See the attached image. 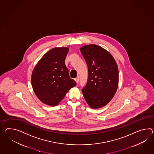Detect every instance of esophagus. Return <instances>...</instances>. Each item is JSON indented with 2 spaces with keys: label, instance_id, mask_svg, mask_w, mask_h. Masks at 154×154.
<instances>
[{
  "label": "esophagus",
  "instance_id": "esophagus-1",
  "mask_svg": "<svg viewBox=\"0 0 154 154\" xmlns=\"http://www.w3.org/2000/svg\"><path fill=\"white\" fill-rule=\"evenodd\" d=\"M75 82L77 83H79V77H76L75 79Z\"/></svg>",
  "mask_w": 154,
  "mask_h": 154
}]
</instances>
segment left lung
Returning a JSON list of instances; mask_svg holds the SVG:
<instances>
[{"instance_id": "obj_1", "label": "left lung", "mask_w": 154, "mask_h": 154, "mask_svg": "<svg viewBox=\"0 0 154 154\" xmlns=\"http://www.w3.org/2000/svg\"><path fill=\"white\" fill-rule=\"evenodd\" d=\"M80 51L86 62L88 76L82 88L83 94L92 109L105 106L116 93L119 84V70L112 55L95 45H85Z\"/></svg>"}]
</instances>
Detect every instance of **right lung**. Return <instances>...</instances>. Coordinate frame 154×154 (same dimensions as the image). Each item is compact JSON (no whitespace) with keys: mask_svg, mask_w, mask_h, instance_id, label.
Returning <instances> with one entry per match:
<instances>
[{"mask_svg":"<svg viewBox=\"0 0 154 154\" xmlns=\"http://www.w3.org/2000/svg\"><path fill=\"white\" fill-rule=\"evenodd\" d=\"M68 51L66 47L50 50L33 69L31 79L33 89L37 97L46 105H57L76 85L65 64Z\"/></svg>","mask_w":154,"mask_h":154,"instance_id":"right-lung-1","label":"right lung"}]
</instances>
